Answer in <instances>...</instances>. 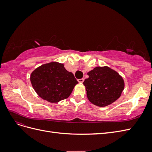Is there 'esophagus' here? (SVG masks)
<instances>
[{"mask_svg": "<svg viewBox=\"0 0 152 152\" xmlns=\"http://www.w3.org/2000/svg\"><path fill=\"white\" fill-rule=\"evenodd\" d=\"M77 80H78V82H79V83L82 84V82H84V79H78Z\"/></svg>", "mask_w": 152, "mask_h": 152, "instance_id": "esophagus-1", "label": "esophagus"}]
</instances>
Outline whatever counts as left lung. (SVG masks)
I'll list each match as a JSON object with an SVG mask.
<instances>
[{"mask_svg": "<svg viewBox=\"0 0 152 152\" xmlns=\"http://www.w3.org/2000/svg\"><path fill=\"white\" fill-rule=\"evenodd\" d=\"M89 78L83 84L89 102L99 107H104L121 97L125 87L122 77L107 66H97L87 73Z\"/></svg>", "mask_w": 152, "mask_h": 152, "instance_id": "obj_1", "label": "left lung"}]
</instances>
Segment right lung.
Here are the masks:
<instances>
[{
    "label": "right lung",
    "mask_w": 152,
    "mask_h": 152,
    "mask_svg": "<svg viewBox=\"0 0 152 152\" xmlns=\"http://www.w3.org/2000/svg\"><path fill=\"white\" fill-rule=\"evenodd\" d=\"M32 87L44 100L51 103L68 98L79 83L63 63L51 61L35 68L30 75Z\"/></svg>",
    "instance_id": "add662e5"
}]
</instances>
